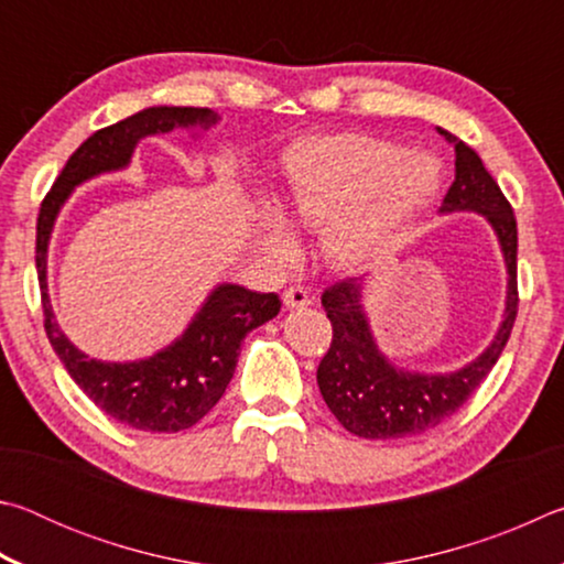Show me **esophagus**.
Returning a JSON list of instances; mask_svg holds the SVG:
<instances>
[{
  "mask_svg": "<svg viewBox=\"0 0 564 564\" xmlns=\"http://www.w3.org/2000/svg\"><path fill=\"white\" fill-rule=\"evenodd\" d=\"M283 303L285 308H305V305L313 303V295L308 291L299 289V285H291V289L283 293Z\"/></svg>",
  "mask_w": 564,
  "mask_h": 564,
  "instance_id": "obj_1",
  "label": "esophagus"
}]
</instances>
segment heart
I'll use <instances>...</instances> for the list:
<instances>
[{
  "instance_id": "heart-1",
  "label": "heart",
  "mask_w": 564,
  "mask_h": 564,
  "mask_svg": "<svg viewBox=\"0 0 564 564\" xmlns=\"http://www.w3.org/2000/svg\"><path fill=\"white\" fill-rule=\"evenodd\" d=\"M281 212L265 204L259 241L271 259L295 251L293 226L316 228L323 259L356 271L380 259L441 184L431 156L362 133L305 137L283 156Z\"/></svg>"
}]
</instances>
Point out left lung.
Listing matches in <instances>:
<instances>
[{"mask_svg": "<svg viewBox=\"0 0 564 564\" xmlns=\"http://www.w3.org/2000/svg\"><path fill=\"white\" fill-rule=\"evenodd\" d=\"M455 147V181L443 198L441 214L475 212L488 218L508 265V301L498 333L482 356L455 373H410L395 368L378 350L366 311L360 305V281L343 279L321 295L333 340L318 366L321 395L348 433L366 441H395V437L433 431L445 417L457 413L498 362L518 318V221L512 206L482 159L437 129Z\"/></svg>", "mask_w": 564, "mask_h": 564, "instance_id": "left-lung-1", "label": "left lung"}]
</instances>
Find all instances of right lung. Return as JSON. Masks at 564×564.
<instances>
[{
    "instance_id": "add662e5",
    "label": "right lung",
    "mask_w": 564,
    "mask_h": 564,
    "mask_svg": "<svg viewBox=\"0 0 564 564\" xmlns=\"http://www.w3.org/2000/svg\"><path fill=\"white\" fill-rule=\"evenodd\" d=\"M218 113L198 107H149L111 123L84 141L56 176L36 218V275L42 289L44 330L66 373L94 405L119 423L149 433H178L196 425L231 383L238 350L248 330L279 316L275 293H256L243 285L221 283L212 291L184 336L147 360L101 362L84 356L59 330L46 293V248L56 214L82 181L104 171L129 166L139 139L176 127L208 129Z\"/></svg>"
}]
</instances>
